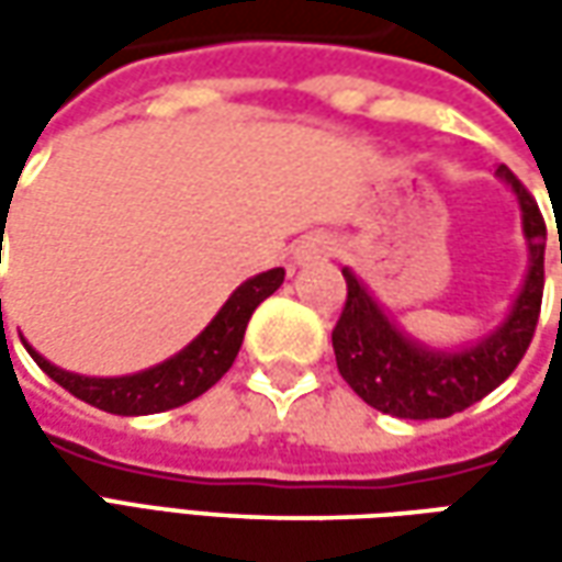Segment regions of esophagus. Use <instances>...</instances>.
<instances>
[{
  "label": "esophagus",
  "instance_id": "esophagus-1",
  "mask_svg": "<svg viewBox=\"0 0 562 562\" xmlns=\"http://www.w3.org/2000/svg\"><path fill=\"white\" fill-rule=\"evenodd\" d=\"M328 252H331V240L322 237V234H313V237H306V240L296 247V259H300V262H310V259L328 256Z\"/></svg>",
  "mask_w": 562,
  "mask_h": 562
}]
</instances>
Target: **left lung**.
<instances>
[{
	"instance_id": "obj_1",
	"label": "left lung",
	"mask_w": 562,
	"mask_h": 562,
	"mask_svg": "<svg viewBox=\"0 0 562 562\" xmlns=\"http://www.w3.org/2000/svg\"><path fill=\"white\" fill-rule=\"evenodd\" d=\"M497 175L516 190L522 205V227L529 237L531 266L504 325L491 331L485 340H479L475 347H465L457 353H431L419 344L406 340L378 313L357 274L344 271L347 303L331 331L337 372L378 413L397 419H447L487 397L497 384H504L513 375L519 359L526 357L541 313V293H544V244H541L544 225L526 187L516 181V175L509 168H501Z\"/></svg>"
}]
</instances>
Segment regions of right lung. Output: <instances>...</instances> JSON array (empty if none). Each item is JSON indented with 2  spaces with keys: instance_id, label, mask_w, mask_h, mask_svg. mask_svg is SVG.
Wrapping results in <instances>:
<instances>
[{
  "instance_id": "add662e5",
  "label": "right lung",
  "mask_w": 562,
  "mask_h": 562,
  "mask_svg": "<svg viewBox=\"0 0 562 562\" xmlns=\"http://www.w3.org/2000/svg\"><path fill=\"white\" fill-rule=\"evenodd\" d=\"M281 284H284V269L262 271V274L244 281L181 353H175L146 372H137V375L83 378L55 369L53 362H46L40 353H33V357H36V366L53 381H58L65 391H71L77 400H83L97 409L115 413V416L165 413V409H175V406L196 400L225 375L244 344L249 315L256 313V306Z\"/></svg>"
}]
</instances>
